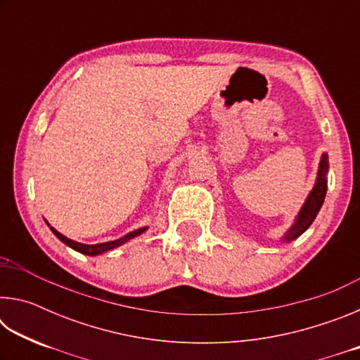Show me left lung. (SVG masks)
<instances>
[{"label": "left lung", "instance_id": "obj_1", "mask_svg": "<svg viewBox=\"0 0 360 360\" xmlns=\"http://www.w3.org/2000/svg\"><path fill=\"white\" fill-rule=\"evenodd\" d=\"M327 173H328V155L324 152V154L321 155L318 176H316L311 192L308 193L303 206L300 208V211H298L294 224H292L289 230L281 236L283 243L294 241L303 233V231H307L309 229V225L313 224L316 216H318L322 203H324V198L327 193Z\"/></svg>", "mask_w": 360, "mask_h": 360}]
</instances>
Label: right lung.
Segmentation results:
<instances>
[{
    "label": "right lung",
    "mask_w": 360,
    "mask_h": 360,
    "mask_svg": "<svg viewBox=\"0 0 360 360\" xmlns=\"http://www.w3.org/2000/svg\"><path fill=\"white\" fill-rule=\"evenodd\" d=\"M46 224L49 225V227H51V224H49L47 221H46ZM51 230H52V233L56 235L60 241L65 243V245L70 246L71 249H75V251L81 252V254H85V255H100V254H103V252H108V251H111V249H115V248L122 246V245H124V243H127V241L136 238V236L144 233V231L148 230V227L136 229V230L130 231V233L124 235V236H122V238H119V240L106 241V243H98V245H84V243H77V241H72V240H70V238H66L65 235L60 233V231H57L53 227H51Z\"/></svg>",
    "instance_id": "add662e5"
}]
</instances>
